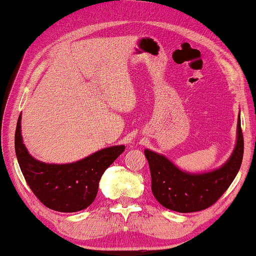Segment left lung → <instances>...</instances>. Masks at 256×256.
Listing matches in <instances>:
<instances>
[{"instance_id": "obj_1", "label": "left lung", "mask_w": 256, "mask_h": 256, "mask_svg": "<svg viewBox=\"0 0 256 256\" xmlns=\"http://www.w3.org/2000/svg\"><path fill=\"white\" fill-rule=\"evenodd\" d=\"M151 172L154 198L166 209L192 212L212 206L228 189L240 170L244 158V134L238 119V142L229 160L212 172L192 174L180 171L164 156L144 151Z\"/></svg>"}]
</instances>
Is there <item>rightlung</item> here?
<instances>
[{
    "label": "right lung",
    "mask_w": 256,
    "mask_h": 256,
    "mask_svg": "<svg viewBox=\"0 0 256 256\" xmlns=\"http://www.w3.org/2000/svg\"><path fill=\"white\" fill-rule=\"evenodd\" d=\"M125 150L124 145L100 150L76 163L46 164L34 160L22 143L21 114L15 131V152L26 182L47 208L74 212L92 204L104 171Z\"/></svg>",
    "instance_id": "1"
}]
</instances>
